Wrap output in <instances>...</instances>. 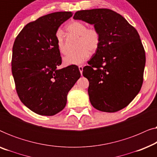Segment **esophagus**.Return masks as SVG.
<instances>
[{
    "label": "esophagus",
    "instance_id": "esophagus-1",
    "mask_svg": "<svg viewBox=\"0 0 157 157\" xmlns=\"http://www.w3.org/2000/svg\"><path fill=\"white\" fill-rule=\"evenodd\" d=\"M78 69H79V71H80L81 74L82 75V72H83V66H78Z\"/></svg>",
    "mask_w": 157,
    "mask_h": 157
}]
</instances>
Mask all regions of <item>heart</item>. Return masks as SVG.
Segmentation results:
<instances>
[{
	"label": "heart",
	"instance_id": "b5f03b06",
	"mask_svg": "<svg viewBox=\"0 0 157 157\" xmlns=\"http://www.w3.org/2000/svg\"><path fill=\"white\" fill-rule=\"evenodd\" d=\"M70 35L78 36L76 52L71 53L63 58L65 65H79L89 59L91 53H94L99 48L101 36L99 31L94 27H88L86 23L81 21H73L66 26ZM56 45L62 54L68 52L63 33L59 30L56 33Z\"/></svg>",
	"mask_w": 157,
	"mask_h": 157
}]
</instances>
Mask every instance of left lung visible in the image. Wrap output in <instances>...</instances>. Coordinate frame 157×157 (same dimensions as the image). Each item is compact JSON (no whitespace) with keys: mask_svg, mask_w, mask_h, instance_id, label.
I'll return each instance as SVG.
<instances>
[{"mask_svg":"<svg viewBox=\"0 0 157 157\" xmlns=\"http://www.w3.org/2000/svg\"><path fill=\"white\" fill-rule=\"evenodd\" d=\"M74 18L94 24L101 36L99 48L83 68L92 106L109 113L125 108L144 81L146 56L138 32L123 16L106 8L77 11Z\"/></svg>","mask_w":157,"mask_h":157,"instance_id":"left-lung-1","label":"left lung"}]
</instances>
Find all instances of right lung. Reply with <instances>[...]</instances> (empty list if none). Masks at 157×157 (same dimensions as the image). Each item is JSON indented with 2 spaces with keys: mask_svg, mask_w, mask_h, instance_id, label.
<instances>
[{
  "mask_svg": "<svg viewBox=\"0 0 157 157\" xmlns=\"http://www.w3.org/2000/svg\"><path fill=\"white\" fill-rule=\"evenodd\" d=\"M72 16L71 12L43 16L25 25L14 41L11 69L17 94L38 114L53 116L63 110L68 91L81 76L76 65L57 68L62 61L56 33Z\"/></svg>",
  "mask_w": 157,
  "mask_h": 157,
  "instance_id": "add662e5",
  "label": "right lung"
}]
</instances>
